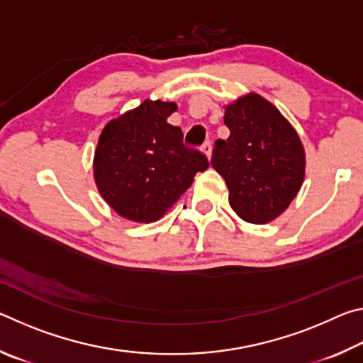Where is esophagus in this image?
<instances>
[{"label":"esophagus","instance_id":"esophagus-1","mask_svg":"<svg viewBox=\"0 0 363 363\" xmlns=\"http://www.w3.org/2000/svg\"><path fill=\"white\" fill-rule=\"evenodd\" d=\"M201 152H203L205 155H206V158L210 160L211 158V152H213V144L211 143H205L203 147H201Z\"/></svg>","mask_w":363,"mask_h":363}]
</instances>
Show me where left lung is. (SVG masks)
I'll return each mask as SVG.
<instances>
[{
  "mask_svg": "<svg viewBox=\"0 0 363 363\" xmlns=\"http://www.w3.org/2000/svg\"><path fill=\"white\" fill-rule=\"evenodd\" d=\"M227 140L214 143L211 167L224 177L238 218L266 224L298 195L306 152L298 133L272 102L248 93L225 106Z\"/></svg>",
  "mask_w": 363,
  "mask_h": 363,
  "instance_id": "8db88e82",
  "label": "left lung"
}]
</instances>
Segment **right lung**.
Segmentation results:
<instances>
[{"mask_svg":"<svg viewBox=\"0 0 363 363\" xmlns=\"http://www.w3.org/2000/svg\"><path fill=\"white\" fill-rule=\"evenodd\" d=\"M174 102L145 99L104 128L94 152V181L110 208L134 223L163 218L210 163L168 123Z\"/></svg>","mask_w":363,"mask_h":363,"instance_id":"add662e5","label":"right lung"}]
</instances>
